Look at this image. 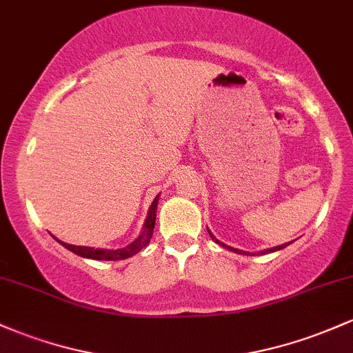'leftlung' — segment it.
<instances>
[{
	"instance_id": "1",
	"label": "left lung",
	"mask_w": 353,
	"mask_h": 353,
	"mask_svg": "<svg viewBox=\"0 0 353 353\" xmlns=\"http://www.w3.org/2000/svg\"><path fill=\"white\" fill-rule=\"evenodd\" d=\"M208 233H209V236H211L212 238V241L214 243H218V245H221V246H224V248H228V250L230 251H234V253H238V254H253L254 256V253H250V251H243V250H238V248H231V246H228V245H224V243H221L218 238H216L214 234L211 233V231L208 230ZM292 243V241H290ZM290 243H285V245H280V246H274V248H268V250H265V251H259L258 254H266V253H274V251H280V250H283V248H286L290 245Z\"/></svg>"
}]
</instances>
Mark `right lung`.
<instances>
[{
	"mask_svg": "<svg viewBox=\"0 0 353 353\" xmlns=\"http://www.w3.org/2000/svg\"><path fill=\"white\" fill-rule=\"evenodd\" d=\"M157 201H159V194L156 196V199L152 201L150 204L149 212H147V218L144 221V226H142L141 234L134 239L132 243H129L125 248H120V250H102V248H90V246H75V245H68V243L60 241L61 246L67 248L68 251L72 253L79 254L82 258H88V259H102V261H117V259H125L137 254L142 248H145L149 245L150 238H152L154 233V226H156V211H157Z\"/></svg>",
	"mask_w": 353,
	"mask_h": 353,
	"instance_id": "add662e5",
	"label": "right lung"
}]
</instances>
